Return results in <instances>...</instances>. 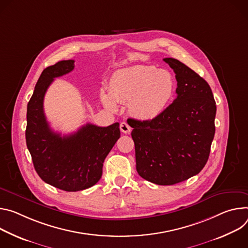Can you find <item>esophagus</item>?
I'll list each match as a JSON object with an SVG mask.
<instances>
[{"mask_svg":"<svg viewBox=\"0 0 248 248\" xmlns=\"http://www.w3.org/2000/svg\"><path fill=\"white\" fill-rule=\"evenodd\" d=\"M120 130H121V132H123V133H125V134H128V133H130V131H131V127L129 126L128 123L122 122V123L120 124Z\"/></svg>","mask_w":248,"mask_h":248,"instance_id":"esophagus-1","label":"esophagus"}]
</instances>
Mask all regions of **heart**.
Listing matches in <instances>:
<instances>
[{"mask_svg": "<svg viewBox=\"0 0 248 248\" xmlns=\"http://www.w3.org/2000/svg\"><path fill=\"white\" fill-rule=\"evenodd\" d=\"M109 93L102 91L103 105L116 110L117 103H126L129 112L143 121L158 117L170 102L175 81L166 70L154 66H134L116 72L109 82Z\"/></svg>", "mask_w": 248, "mask_h": 248, "instance_id": "heart-1", "label": "heart"}]
</instances>
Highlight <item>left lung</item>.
Segmentation results:
<instances>
[{
  "mask_svg": "<svg viewBox=\"0 0 248 248\" xmlns=\"http://www.w3.org/2000/svg\"><path fill=\"white\" fill-rule=\"evenodd\" d=\"M177 96L156 118L131 120L136 169L144 179L172 185L198 174L209 158L215 136L216 101L208 82L173 58Z\"/></svg>",
  "mask_w": 248,
  "mask_h": 248,
  "instance_id": "obj_1",
  "label": "left lung"
}]
</instances>
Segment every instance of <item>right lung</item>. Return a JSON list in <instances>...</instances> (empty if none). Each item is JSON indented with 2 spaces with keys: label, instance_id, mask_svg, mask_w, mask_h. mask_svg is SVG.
Masks as SVG:
<instances>
[{
  "label": "right lung",
  "instance_id": "1",
  "mask_svg": "<svg viewBox=\"0 0 248 248\" xmlns=\"http://www.w3.org/2000/svg\"><path fill=\"white\" fill-rule=\"evenodd\" d=\"M74 63L64 60L43 70L27 104L25 130L26 146L37 174L44 182L68 192L97 183L105 157L120 138L117 122L107 127L88 123L63 137L50 128L43 110L45 93L55 78L74 70Z\"/></svg>",
  "mask_w": 248,
  "mask_h": 248
}]
</instances>
